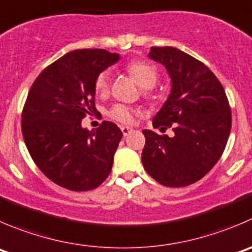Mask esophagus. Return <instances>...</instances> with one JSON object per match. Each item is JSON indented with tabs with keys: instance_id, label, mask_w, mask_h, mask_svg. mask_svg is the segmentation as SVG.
<instances>
[{
	"instance_id": "esophagus-1",
	"label": "esophagus",
	"mask_w": 252,
	"mask_h": 252,
	"mask_svg": "<svg viewBox=\"0 0 252 252\" xmlns=\"http://www.w3.org/2000/svg\"><path fill=\"white\" fill-rule=\"evenodd\" d=\"M121 130H122V133H123V135L126 136V135H129L131 131H133V129L129 128V126H121Z\"/></svg>"
}]
</instances>
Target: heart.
Masks as SVG:
<instances>
[{"label": "heart", "instance_id": "heart-1", "mask_svg": "<svg viewBox=\"0 0 252 252\" xmlns=\"http://www.w3.org/2000/svg\"><path fill=\"white\" fill-rule=\"evenodd\" d=\"M126 71L143 89H151V87L155 86L156 81H158V69L148 61H130L126 65ZM109 87H111V74H109L108 70H104V71L99 72L94 80V91L99 96H104L109 92ZM138 114L139 111L122 103L114 104L108 112V116L112 119L126 124L133 123Z\"/></svg>", "mask_w": 252, "mask_h": 252}]
</instances>
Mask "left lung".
<instances>
[{
    "instance_id": "8db88e82",
    "label": "left lung",
    "mask_w": 252,
    "mask_h": 252,
    "mask_svg": "<svg viewBox=\"0 0 252 252\" xmlns=\"http://www.w3.org/2000/svg\"><path fill=\"white\" fill-rule=\"evenodd\" d=\"M149 58L171 77V94L154 117V128L172 126L175 135L143 130L144 168L166 187L201 180L218 162L231 129L228 97L216 75L199 60L172 46H153Z\"/></svg>"
}]
</instances>
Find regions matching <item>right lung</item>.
I'll return each instance as SVG.
<instances>
[{
    "label": "right lung",
    "instance_id": "1",
    "mask_svg": "<svg viewBox=\"0 0 252 252\" xmlns=\"http://www.w3.org/2000/svg\"><path fill=\"white\" fill-rule=\"evenodd\" d=\"M119 60L103 49H80L40 72L22 111V134L39 170L70 191H90L111 173L123 133L112 122L96 130L81 126L96 113L94 80Z\"/></svg>",
    "mask_w": 252,
    "mask_h": 252
}]
</instances>
